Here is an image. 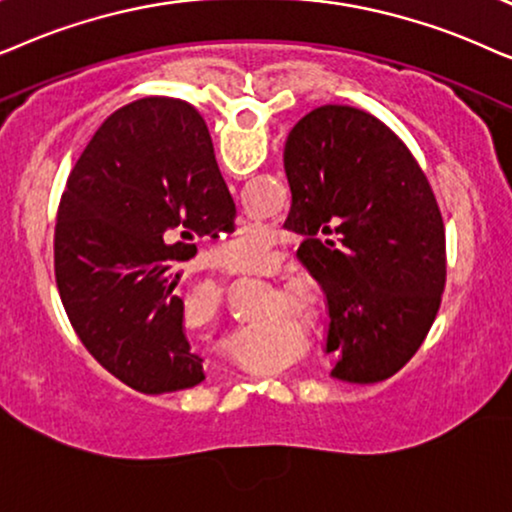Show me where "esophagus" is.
<instances>
[{"label":"esophagus","mask_w":512,"mask_h":512,"mask_svg":"<svg viewBox=\"0 0 512 512\" xmlns=\"http://www.w3.org/2000/svg\"><path fill=\"white\" fill-rule=\"evenodd\" d=\"M213 274H220V276H227V278H236L234 271H229L227 267H220V264H215V267H213Z\"/></svg>","instance_id":"34e87169"}]
</instances>
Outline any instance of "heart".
<instances>
[{
	"instance_id": "1",
	"label": "heart",
	"mask_w": 512,
	"mask_h": 512,
	"mask_svg": "<svg viewBox=\"0 0 512 512\" xmlns=\"http://www.w3.org/2000/svg\"><path fill=\"white\" fill-rule=\"evenodd\" d=\"M217 257L241 274H260L276 260V243L262 227L238 231L217 248Z\"/></svg>"
}]
</instances>
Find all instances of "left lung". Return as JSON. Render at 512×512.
<instances>
[{"mask_svg":"<svg viewBox=\"0 0 512 512\" xmlns=\"http://www.w3.org/2000/svg\"><path fill=\"white\" fill-rule=\"evenodd\" d=\"M292 192L285 229L325 292L330 374L351 384L393 377L438 316L445 224L405 142L349 105L306 114L285 140Z\"/></svg>","mask_w":512,"mask_h":512,"instance_id":"obj_1","label":"left lung"}]
</instances>
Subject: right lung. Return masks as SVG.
Returning <instances> with one entry per match:
<instances>
[{
    "instance_id": "right-lung-1",
    "label": "right lung",
    "mask_w": 512,
    "mask_h": 512,
    "mask_svg": "<svg viewBox=\"0 0 512 512\" xmlns=\"http://www.w3.org/2000/svg\"><path fill=\"white\" fill-rule=\"evenodd\" d=\"M208 126L192 105L142 98L117 109L74 163L58 206L53 264L88 353L147 395L206 379L187 342L177 262L234 222Z\"/></svg>"
}]
</instances>
